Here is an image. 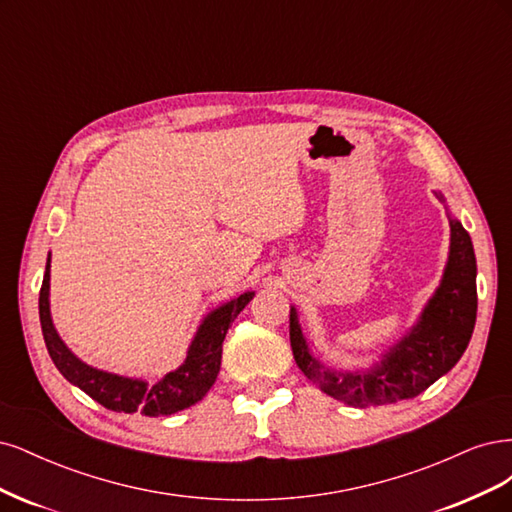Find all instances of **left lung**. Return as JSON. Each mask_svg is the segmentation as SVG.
Instances as JSON below:
<instances>
[{
	"label": "left lung",
	"mask_w": 512,
	"mask_h": 512,
	"mask_svg": "<svg viewBox=\"0 0 512 512\" xmlns=\"http://www.w3.org/2000/svg\"><path fill=\"white\" fill-rule=\"evenodd\" d=\"M444 202V197L438 195ZM451 223L449 261L440 287L423 308L417 325L395 342L370 370L338 372L310 353L298 310L289 312V338L298 368L323 393L349 406H383L415 398L464 355L476 323V257L470 234Z\"/></svg>",
	"instance_id": "8db88e82"
}]
</instances>
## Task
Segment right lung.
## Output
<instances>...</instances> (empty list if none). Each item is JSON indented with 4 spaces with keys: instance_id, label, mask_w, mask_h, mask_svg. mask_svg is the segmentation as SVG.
<instances>
[{
    "instance_id": "right-lung-1",
    "label": "right lung",
    "mask_w": 512,
    "mask_h": 512,
    "mask_svg": "<svg viewBox=\"0 0 512 512\" xmlns=\"http://www.w3.org/2000/svg\"><path fill=\"white\" fill-rule=\"evenodd\" d=\"M48 289H51V255L46 259V272L40 289V323L48 355H51L57 370L72 385L85 391L89 398L100 402L108 410L127 412V415L140 412L144 417H168L204 398L214 381H217L227 329L255 295V291H246L238 295L236 300L208 312L202 325L197 327L195 338L191 340L185 364L174 372H168L161 381L148 385L142 378L104 372L80 361L57 334L51 319Z\"/></svg>"
}]
</instances>
